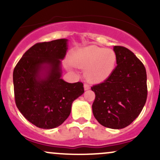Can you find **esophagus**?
I'll return each instance as SVG.
<instances>
[{
  "label": "esophagus",
  "mask_w": 160,
  "mask_h": 160,
  "mask_svg": "<svg viewBox=\"0 0 160 160\" xmlns=\"http://www.w3.org/2000/svg\"><path fill=\"white\" fill-rule=\"evenodd\" d=\"M90 89V86H89V84L87 83L84 84V89H85V90H88V89Z\"/></svg>",
  "instance_id": "1"
}]
</instances>
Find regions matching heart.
I'll return each instance as SVG.
<instances>
[{
    "label": "heart",
    "instance_id": "obj_1",
    "mask_svg": "<svg viewBox=\"0 0 160 160\" xmlns=\"http://www.w3.org/2000/svg\"><path fill=\"white\" fill-rule=\"evenodd\" d=\"M117 55L111 49L91 46L82 49L78 56V65L86 68V77L92 82L106 80L114 69Z\"/></svg>",
    "mask_w": 160,
    "mask_h": 160
}]
</instances>
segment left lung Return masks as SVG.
Listing matches in <instances>:
<instances>
[{"label":"left lung","instance_id":"8db88e82","mask_svg":"<svg viewBox=\"0 0 160 160\" xmlns=\"http://www.w3.org/2000/svg\"><path fill=\"white\" fill-rule=\"evenodd\" d=\"M117 67L103 82L91 88L95 98L92 104L95 118L101 125L120 129L138 117L147 97L144 65L131 50L115 46Z\"/></svg>","mask_w":160,"mask_h":160}]
</instances>
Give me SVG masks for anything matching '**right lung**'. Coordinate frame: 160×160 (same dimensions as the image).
<instances>
[{
  "label": "right lung",
  "instance_id": "right-lung-1",
  "mask_svg": "<svg viewBox=\"0 0 160 160\" xmlns=\"http://www.w3.org/2000/svg\"><path fill=\"white\" fill-rule=\"evenodd\" d=\"M67 39L38 43L24 53L13 70L16 107L37 127L53 128L65 122L73 102L84 92L81 82L61 78Z\"/></svg>",
  "mask_w": 160,
  "mask_h": 160
}]
</instances>
